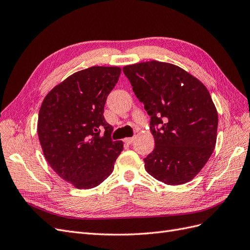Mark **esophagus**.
Instances as JSON below:
<instances>
[{"instance_id": "obj_1", "label": "esophagus", "mask_w": 250, "mask_h": 250, "mask_svg": "<svg viewBox=\"0 0 250 250\" xmlns=\"http://www.w3.org/2000/svg\"><path fill=\"white\" fill-rule=\"evenodd\" d=\"M133 141H134V138H126V139H124V142L126 144H132Z\"/></svg>"}]
</instances>
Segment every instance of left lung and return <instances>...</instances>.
Instances as JSON below:
<instances>
[{
	"mask_svg": "<svg viewBox=\"0 0 250 250\" xmlns=\"http://www.w3.org/2000/svg\"><path fill=\"white\" fill-rule=\"evenodd\" d=\"M123 72L151 117L152 152L145 169L158 181L184 185L201 171L215 149L218 112L208 88L181 67L156 60Z\"/></svg>",
	"mask_w": 250,
	"mask_h": 250,
	"instance_id": "8db88e82",
	"label": "left lung"
}]
</instances>
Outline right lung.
Wrapping results in <instances>:
<instances>
[{
	"label": "right lung",
	"mask_w": 250,
	"mask_h": 250,
	"mask_svg": "<svg viewBox=\"0 0 250 250\" xmlns=\"http://www.w3.org/2000/svg\"><path fill=\"white\" fill-rule=\"evenodd\" d=\"M119 66H90L74 73L44 97L37 133L51 168L80 190L99 186L123 150L112 141L104 119L107 96L119 80Z\"/></svg>",
	"instance_id": "1"
}]
</instances>
